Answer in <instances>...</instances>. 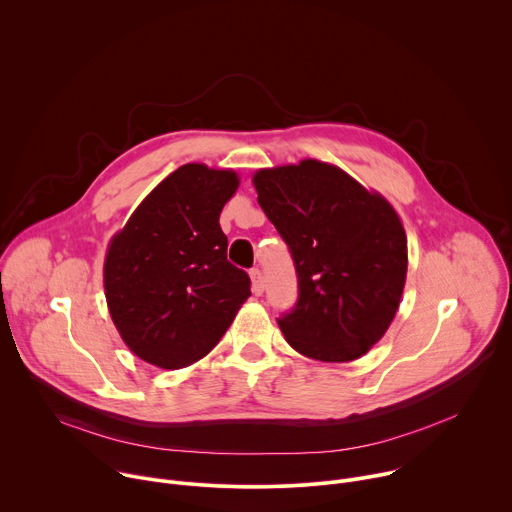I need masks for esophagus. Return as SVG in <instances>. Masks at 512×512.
<instances>
[{"label": "esophagus", "mask_w": 512, "mask_h": 512, "mask_svg": "<svg viewBox=\"0 0 512 512\" xmlns=\"http://www.w3.org/2000/svg\"><path fill=\"white\" fill-rule=\"evenodd\" d=\"M250 280H252V292L260 296L264 292V282H262V272L258 268L250 270Z\"/></svg>", "instance_id": "34e87169"}]
</instances>
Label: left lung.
Listing matches in <instances>:
<instances>
[{"mask_svg":"<svg viewBox=\"0 0 512 512\" xmlns=\"http://www.w3.org/2000/svg\"><path fill=\"white\" fill-rule=\"evenodd\" d=\"M252 184L296 266L298 302L278 318L284 338L322 362L364 356L402 298L408 248L400 216L382 194L318 160L256 170Z\"/></svg>","mask_w":512,"mask_h":512,"instance_id":"1","label":"left lung"}]
</instances>
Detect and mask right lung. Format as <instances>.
Masks as SVG:
<instances>
[{
	"mask_svg": "<svg viewBox=\"0 0 512 512\" xmlns=\"http://www.w3.org/2000/svg\"><path fill=\"white\" fill-rule=\"evenodd\" d=\"M240 176L184 164L162 180L108 244L104 292L114 326L144 362L176 370L204 358L250 298L226 258L220 214Z\"/></svg>",
	"mask_w": 512,
	"mask_h": 512,
	"instance_id": "obj_1",
	"label": "right lung"
}]
</instances>
